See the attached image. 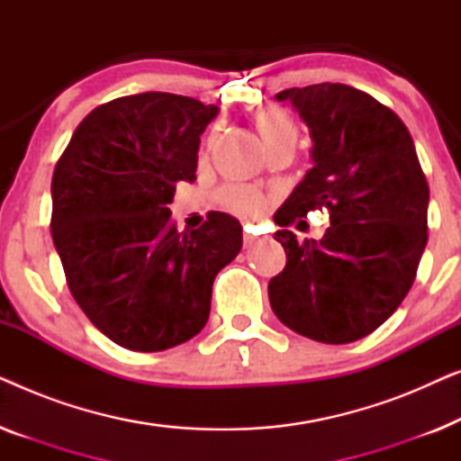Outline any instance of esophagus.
Masks as SVG:
<instances>
[{
  "label": "esophagus",
  "instance_id": "34e87169",
  "mask_svg": "<svg viewBox=\"0 0 461 461\" xmlns=\"http://www.w3.org/2000/svg\"><path fill=\"white\" fill-rule=\"evenodd\" d=\"M258 241H262V237L256 235L254 230L245 226V230H243V245H245V248H251V245H256Z\"/></svg>",
  "mask_w": 461,
  "mask_h": 461
}]
</instances>
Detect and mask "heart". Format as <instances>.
Instances as JSON below:
<instances>
[{"mask_svg":"<svg viewBox=\"0 0 461 461\" xmlns=\"http://www.w3.org/2000/svg\"><path fill=\"white\" fill-rule=\"evenodd\" d=\"M256 125L264 142L275 140V138H281V136L295 134L292 119H289L283 111H276V109L264 111L262 115L258 117ZM222 199L226 207H230V210H235L239 213H245V216H256V213H260L264 207L262 194L249 186H229L222 193Z\"/></svg>","mask_w":461,"mask_h":461,"instance_id":"heart-1","label":"heart"}]
</instances>
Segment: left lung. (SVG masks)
I'll return each mask as SVG.
<instances>
[{"mask_svg":"<svg viewBox=\"0 0 461 461\" xmlns=\"http://www.w3.org/2000/svg\"><path fill=\"white\" fill-rule=\"evenodd\" d=\"M312 138V167L275 213L289 226L330 210L321 241L281 229L287 264L268 283L283 325L323 344L375 331L413 285L428 243V191L411 134L394 111L344 84L289 87Z\"/></svg>","mask_w":461,"mask_h":461,"instance_id":"obj_1","label":"left lung"}]
</instances>
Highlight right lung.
Masks as SVG:
<instances>
[{"instance_id": "add662e5", "label": "right lung", "mask_w": 461, "mask_h": 461, "mask_svg": "<svg viewBox=\"0 0 461 461\" xmlns=\"http://www.w3.org/2000/svg\"><path fill=\"white\" fill-rule=\"evenodd\" d=\"M216 104L144 92L100 104L73 131L52 176L54 248L92 325L136 352L174 348L203 330L212 285L241 251V224L212 213L172 222L176 182L194 180Z\"/></svg>"}]
</instances>
